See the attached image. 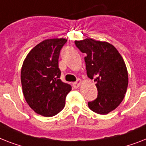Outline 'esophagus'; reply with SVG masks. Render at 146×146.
<instances>
[{
  "label": "esophagus",
  "mask_w": 146,
  "mask_h": 146,
  "mask_svg": "<svg viewBox=\"0 0 146 146\" xmlns=\"http://www.w3.org/2000/svg\"><path fill=\"white\" fill-rule=\"evenodd\" d=\"M81 82H82L81 79H77V81L73 84V88H79V85H80V84H81Z\"/></svg>",
  "instance_id": "1"
}]
</instances>
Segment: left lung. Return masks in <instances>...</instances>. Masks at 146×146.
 Wrapping results in <instances>:
<instances>
[{
  "label": "left lung",
  "mask_w": 146,
  "mask_h": 146,
  "mask_svg": "<svg viewBox=\"0 0 146 146\" xmlns=\"http://www.w3.org/2000/svg\"><path fill=\"white\" fill-rule=\"evenodd\" d=\"M76 47L85 53L88 78L94 79L98 98L88 102V107L98 114L106 115L118 107L126 94L128 74L122 57L107 42L85 39L75 41Z\"/></svg>",
  "instance_id": "8db88e82"
}]
</instances>
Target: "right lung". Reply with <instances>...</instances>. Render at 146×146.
<instances>
[{
    "label": "right lung",
    "instance_id": "obj_1",
    "mask_svg": "<svg viewBox=\"0 0 146 146\" xmlns=\"http://www.w3.org/2000/svg\"><path fill=\"white\" fill-rule=\"evenodd\" d=\"M67 40L48 39L36 45L25 59L21 71L26 102L39 115L52 117L64 109L71 85L60 79V52Z\"/></svg>",
    "mask_w": 146,
    "mask_h": 146
}]
</instances>
